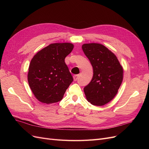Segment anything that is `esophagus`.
<instances>
[{"label":"esophagus","instance_id":"obj_1","mask_svg":"<svg viewBox=\"0 0 149 149\" xmlns=\"http://www.w3.org/2000/svg\"><path fill=\"white\" fill-rule=\"evenodd\" d=\"M78 77H79V74H75L73 76V79H74V81H77V79H78Z\"/></svg>","mask_w":149,"mask_h":149}]
</instances>
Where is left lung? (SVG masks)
I'll list each match as a JSON object with an SVG mask.
<instances>
[{"label":"left lung","mask_w":149,"mask_h":149,"mask_svg":"<svg viewBox=\"0 0 149 149\" xmlns=\"http://www.w3.org/2000/svg\"><path fill=\"white\" fill-rule=\"evenodd\" d=\"M82 49L93 68L91 82L84 88L86 97L91 104L103 106L118 93L123 79V67L114 54L101 44H84Z\"/></svg>","instance_id":"left-lung-1"}]
</instances>
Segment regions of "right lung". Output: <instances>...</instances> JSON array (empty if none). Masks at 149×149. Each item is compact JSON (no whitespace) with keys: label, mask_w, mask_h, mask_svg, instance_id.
Segmentation results:
<instances>
[{"label":"right lung","mask_w":149,"mask_h":149,"mask_svg":"<svg viewBox=\"0 0 149 149\" xmlns=\"http://www.w3.org/2000/svg\"><path fill=\"white\" fill-rule=\"evenodd\" d=\"M70 43H52L31 59L28 81L33 94L43 103L60 101L73 78L65 59L73 49Z\"/></svg>","instance_id":"obj_1"}]
</instances>
